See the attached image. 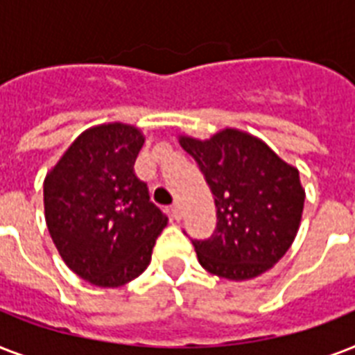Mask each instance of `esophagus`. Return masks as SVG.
Masks as SVG:
<instances>
[{
  "mask_svg": "<svg viewBox=\"0 0 355 355\" xmlns=\"http://www.w3.org/2000/svg\"><path fill=\"white\" fill-rule=\"evenodd\" d=\"M171 216L175 221H180V219H182V208H180V202H173Z\"/></svg>",
  "mask_w": 355,
  "mask_h": 355,
  "instance_id": "esophagus-1",
  "label": "esophagus"
}]
</instances>
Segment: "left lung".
Returning <instances> with one entry per match:
<instances>
[{
	"instance_id": "1",
	"label": "left lung",
	"mask_w": 355,
	"mask_h": 355,
	"mask_svg": "<svg viewBox=\"0 0 355 355\" xmlns=\"http://www.w3.org/2000/svg\"><path fill=\"white\" fill-rule=\"evenodd\" d=\"M205 175L217 225L208 239H191L211 275L248 280L270 269L291 247L304 210L298 171L261 139L225 128L206 141L180 136Z\"/></svg>"
}]
</instances>
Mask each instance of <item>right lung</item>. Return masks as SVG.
I'll return each instance as SVG.
<instances>
[{
  "label": "right lung",
  "mask_w": 355,
  "mask_h": 355,
  "mask_svg": "<svg viewBox=\"0 0 355 355\" xmlns=\"http://www.w3.org/2000/svg\"><path fill=\"white\" fill-rule=\"evenodd\" d=\"M144 134L123 123L83 132L44 180L47 230L69 269L119 287L147 269L166 214L134 173Z\"/></svg>",
  "instance_id": "1"
}]
</instances>
